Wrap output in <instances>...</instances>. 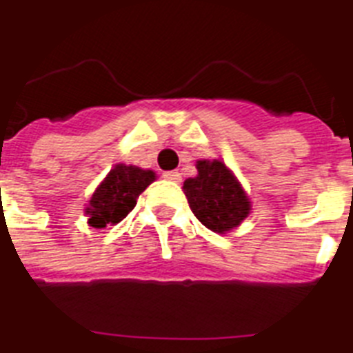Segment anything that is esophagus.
<instances>
[{"mask_svg": "<svg viewBox=\"0 0 353 353\" xmlns=\"http://www.w3.org/2000/svg\"><path fill=\"white\" fill-rule=\"evenodd\" d=\"M163 179L169 180V182H180L182 176H180L179 171H165V173H163Z\"/></svg>", "mask_w": 353, "mask_h": 353, "instance_id": "obj_1", "label": "esophagus"}]
</instances>
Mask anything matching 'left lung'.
<instances>
[{"label": "left lung", "mask_w": 353, "mask_h": 353, "mask_svg": "<svg viewBox=\"0 0 353 353\" xmlns=\"http://www.w3.org/2000/svg\"><path fill=\"white\" fill-rule=\"evenodd\" d=\"M191 212L215 234L234 230L250 214V199L236 174L221 160H199L196 176L184 182Z\"/></svg>", "instance_id": "left-lung-1"}]
</instances>
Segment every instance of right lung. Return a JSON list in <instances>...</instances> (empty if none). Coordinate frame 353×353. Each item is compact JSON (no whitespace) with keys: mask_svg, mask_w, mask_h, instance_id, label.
<instances>
[{"mask_svg":"<svg viewBox=\"0 0 353 353\" xmlns=\"http://www.w3.org/2000/svg\"><path fill=\"white\" fill-rule=\"evenodd\" d=\"M157 180V173L151 169L117 163L110 169L84 208L88 215V225L94 228H105L106 225H117L127 217L136 206L141 191Z\"/></svg>","mask_w":353,"mask_h":353,"instance_id":"obj_1","label":"right lung"}]
</instances>
